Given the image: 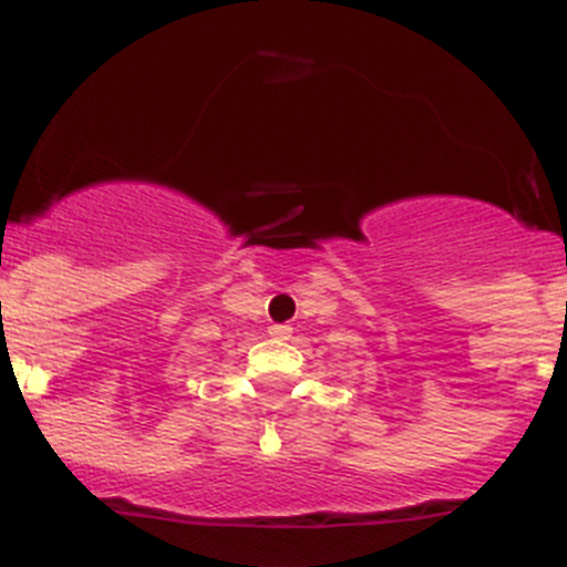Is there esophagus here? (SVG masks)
<instances>
[{
	"mask_svg": "<svg viewBox=\"0 0 567 567\" xmlns=\"http://www.w3.org/2000/svg\"><path fill=\"white\" fill-rule=\"evenodd\" d=\"M290 333H293L290 324H271V328H268V336H271L274 341H288Z\"/></svg>",
	"mask_w": 567,
	"mask_h": 567,
	"instance_id": "1",
	"label": "esophagus"
}]
</instances>
